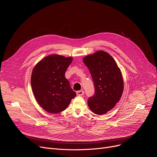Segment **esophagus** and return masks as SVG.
Masks as SVG:
<instances>
[{
    "instance_id": "esophagus-1",
    "label": "esophagus",
    "mask_w": 157,
    "mask_h": 157,
    "mask_svg": "<svg viewBox=\"0 0 157 157\" xmlns=\"http://www.w3.org/2000/svg\"><path fill=\"white\" fill-rule=\"evenodd\" d=\"M84 91H82V90L78 91H77V92H76V94H77L78 96H82V95H84Z\"/></svg>"
}]
</instances>
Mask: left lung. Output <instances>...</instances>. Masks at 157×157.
<instances>
[{
    "label": "left lung",
    "mask_w": 157,
    "mask_h": 157,
    "mask_svg": "<svg viewBox=\"0 0 157 157\" xmlns=\"http://www.w3.org/2000/svg\"><path fill=\"white\" fill-rule=\"evenodd\" d=\"M91 75L94 95L89 98L87 104L96 114L103 115L119 101L124 90V81L120 68L109 53L98 51L83 58Z\"/></svg>",
    "instance_id": "1"
}]
</instances>
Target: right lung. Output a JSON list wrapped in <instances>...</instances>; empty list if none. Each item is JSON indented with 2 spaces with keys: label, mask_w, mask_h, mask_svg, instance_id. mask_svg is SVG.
Masks as SVG:
<instances>
[{
  "label": "right lung",
  "mask_w": 157,
  "mask_h": 157,
  "mask_svg": "<svg viewBox=\"0 0 157 157\" xmlns=\"http://www.w3.org/2000/svg\"><path fill=\"white\" fill-rule=\"evenodd\" d=\"M72 61V57L51 55L40 60L32 71L31 85L34 96L49 113L63 111L76 96L64 76Z\"/></svg>",
  "instance_id": "obj_1"
}]
</instances>
